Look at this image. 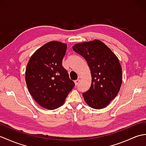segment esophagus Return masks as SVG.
<instances>
[{
	"instance_id": "esophagus-1",
	"label": "esophagus",
	"mask_w": 146,
	"mask_h": 146,
	"mask_svg": "<svg viewBox=\"0 0 146 146\" xmlns=\"http://www.w3.org/2000/svg\"><path fill=\"white\" fill-rule=\"evenodd\" d=\"M80 79H77V80H76L75 81V85L76 86V85H78V83H80Z\"/></svg>"
}]
</instances>
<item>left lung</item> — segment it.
Returning a JSON list of instances; mask_svg holds the SVG:
<instances>
[{
	"label": "left lung",
	"mask_w": 146,
	"mask_h": 146,
	"mask_svg": "<svg viewBox=\"0 0 146 146\" xmlns=\"http://www.w3.org/2000/svg\"><path fill=\"white\" fill-rule=\"evenodd\" d=\"M73 49L85 59L90 70L91 86L83 94L86 104L95 109L106 107L117 95L122 83L119 59L98 39L78 43Z\"/></svg>",
	"instance_id": "obj_1"
}]
</instances>
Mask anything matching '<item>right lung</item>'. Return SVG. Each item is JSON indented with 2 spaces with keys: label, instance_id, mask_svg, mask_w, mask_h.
<instances>
[{
  "label": "right lung",
  "instance_id": "add662e5",
  "mask_svg": "<svg viewBox=\"0 0 146 146\" xmlns=\"http://www.w3.org/2000/svg\"><path fill=\"white\" fill-rule=\"evenodd\" d=\"M67 45L51 41L34 52L26 70V82L33 98L40 106L49 110L63 105L75 86L62 65Z\"/></svg>",
  "mask_w": 146,
  "mask_h": 146
}]
</instances>
